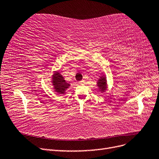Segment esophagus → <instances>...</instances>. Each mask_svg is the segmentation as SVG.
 <instances>
[{
	"label": "esophagus",
	"mask_w": 159,
	"mask_h": 159,
	"mask_svg": "<svg viewBox=\"0 0 159 159\" xmlns=\"http://www.w3.org/2000/svg\"><path fill=\"white\" fill-rule=\"evenodd\" d=\"M85 83V81H84V80H82V81H80V82H79V84H80V85H82V84H84Z\"/></svg>",
	"instance_id": "34e87169"
}]
</instances>
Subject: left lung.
<instances>
[{"instance_id": "left-lung-1", "label": "left lung", "mask_w": 159, "mask_h": 159, "mask_svg": "<svg viewBox=\"0 0 159 159\" xmlns=\"http://www.w3.org/2000/svg\"><path fill=\"white\" fill-rule=\"evenodd\" d=\"M101 77L98 82V87L99 88V91H104L106 89V79L105 77Z\"/></svg>"}]
</instances>
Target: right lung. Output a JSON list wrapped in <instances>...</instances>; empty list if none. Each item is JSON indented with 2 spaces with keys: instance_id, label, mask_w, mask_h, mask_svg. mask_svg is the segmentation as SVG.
Here are the masks:
<instances>
[{
  "instance_id": "add662e5",
  "label": "right lung",
  "mask_w": 159,
  "mask_h": 159,
  "mask_svg": "<svg viewBox=\"0 0 159 159\" xmlns=\"http://www.w3.org/2000/svg\"><path fill=\"white\" fill-rule=\"evenodd\" d=\"M52 83L54 86L56 92L58 94H64L65 93V90L70 86L68 83L66 82L59 72H57L53 75Z\"/></svg>"
}]
</instances>
